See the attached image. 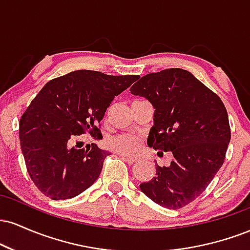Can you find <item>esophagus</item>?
<instances>
[{
  "label": "esophagus",
  "instance_id": "obj_1",
  "mask_svg": "<svg viewBox=\"0 0 250 250\" xmlns=\"http://www.w3.org/2000/svg\"><path fill=\"white\" fill-rule=\"evenodd\" d=\"M121 157H122V160H125V161L127 162V163H129V165H133V163L139 161V160H137V159H134V157L125 156V155H121Z\"/></svg>",
  "mask_w": 250,
  "mask_h": 250
}]
</instances>
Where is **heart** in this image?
<instances>
[{"label": "heart", "instance_id": "1", "mask_svg": "<svg viewBox=\"0 0 250 250\" xmlns=\"http://www.w3.org/2000/svg\"><path fill=\"white\" fill-rule=\"evenodd\" d=\"M109 147L123 155H136L142 148V139L137 135L121 134L111 137L108 141Z\"/></svg>", "mask_w": 250, "mask_h": 250}]
</instances>
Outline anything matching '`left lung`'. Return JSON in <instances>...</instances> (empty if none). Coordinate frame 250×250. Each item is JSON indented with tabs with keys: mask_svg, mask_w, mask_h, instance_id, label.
<instances>
[{
	"mask_svg": "<svg viewBox=\"0 0 250 250\" xmlns=\"http://www.w3.org/2000/svg\"><path fill=\"white\" fill-rule=\"evenodd\" d=\"M154 111L148 147L171 154L170 165L140 185L155 203L179 209L203 193L225 161L230 127L223 102L190 71L170 68L141 77L130 88Z\"/></svg>",
	"mask_w": 250,
	"mask_h": 250,
	"instance_id": "1",
	"label": "left lung"
}]
</instances>
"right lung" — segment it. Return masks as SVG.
<instances>
[{"mask_svg":"<svg viewBox=\"0 0 250 250\" xmlns=\"http://www.w3.org/2000/svg\"><path fill=\"white\" fill-rule=\"evenodd\" d=\"M139 77L75 70L40 90L20 120L19 134L27 170L41 193L67 200L95 182L110 153L95 143L77 149L74 140L81 134L101 139L99 123L107 108Z\"/></svg>","mask_w":250,"mask_h":250,"instance_id":"1","label":"right lung"}]
</instances>
